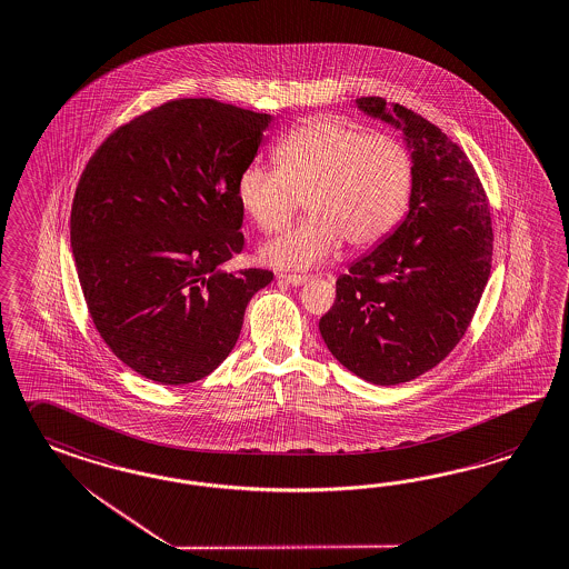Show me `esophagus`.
<instances>
[{
	"label": "esophagus",
	"instance_id": "34e87169",
	"mask_svg": "<svg viewBox=\"0 0 569 569\" xmlns=\"http://www.w3.org/2000/svg\"><path fill=\"white\" fill-rule=\"evenodd\" d=\"M278 280H280V282H287V284H291V287H301V284H306L309 278L297 277V274H278Z\"/></svg>",
	"mask_w": 569,
	"mask_h": 569
}]
</instances>
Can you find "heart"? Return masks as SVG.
Here are the masks:
<instances>
[{
    "label": "heart",
    "instance_id": "heart-1",
    "mask_svg": "<svg viewBox=\"0 0 569 569\" xmlns=\"http://www.w3.org/2000/svg\"><path fill=\"white\" fill-rule=\"evenodd\" d=\"M277 171L251 162L234 183L241 210L277 233L306 200L309 219L266 243L260 256L284 270H307L335 256L340 241L373 248L407 217L415 167L402 142L340 117H309L274 148Z\"/></svg>",
    "mask_w": 569,
    "mask_h": 569
}]
</instances>
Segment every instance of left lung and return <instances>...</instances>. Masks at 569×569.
Masks as SVG:
<instances>
[{
  "label": "left lung",
  "instance_id": "left-lung-1",
  "mask_svg": "<svg viewBox=\"0 0 569 569\" xmlns=\"http://www.w3.org/2000/svg\"><path fill=\"white\" fill-rule=\"evenodd\" d=\"M355 104L402 133L415 186L396 231L336 280L320 335L355 376L396 386L433 369L467 332L491 274V212L465 150L438 126L379 97Z\"/></svg>",
  "mask_w": 569,
  "mask_h": 569
}]
</instances>
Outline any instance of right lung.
<instances>
[{"mask_svg":"<svg viewBox=\"0 0 569 569\" xmlns=\"http://www.w3.org/2000/svg\"><path fill=\"white\" fill-rule=\"evenodd\" d=\"M274 117L214 99L164 102L111 133L72 206L73 260L107 347L140 376H210L272 272L224 263L243 249L234 196Z\"/></svg>","mask_w":569,"mask_h":569,"instance_id":"1","label":"right lung"}]
</instances>
